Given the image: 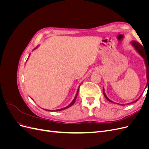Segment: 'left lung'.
Returning a JSON list of instances; mask_svg holds the SVG:
<instances>
[{"label":"left lung","mask_w":149,"mask_h":149,"mask_svg":"<svg viewBox=\"0 0 149 149\" xmlns=\"http://www.w3.org/2000/svg\"><path fill=\"white\" fill-rule=\"evenodd\" d=\"M130 44L132 45V47L136 50V52L139 54L140 55L142 56V58L144 60V62H145L146 66V70H146V72H147V74H147V83H148V81H149V60L148 59V56L147 55V54H146V53L145 52V49H144L143 47L139 43H138L136 41H134V40H132V41H131V42H130ZM103 94H104V97L107 99V101H110L111 102H114L113 101H112L111 100H110L107 97V96L106 95V94H105V92H104V88H103ZM141 96H142V94H141V96H140V97L137 99V100H136V101H134L133 102L128 103L127 104H132L133 102H136L139 100V99L141 97ZM120 104V105H122V106H124V104Z\"/></svg>","instance_id":"1"}]
</instances>
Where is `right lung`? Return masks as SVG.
Here are the masks:
<instances>
[{
  "instance_id": "obj_1",
  "label": "right lung",
  "mask_w": 149,
  "mask_h": 149,
  "mask_svg": "<svg viewBox=\"0 0 149 149\" xmlns=\"http://www.w3.org/2000/svg\"><path fill=\"white\" fill-rule=\"evenodd\" d=\"M38 47V46H37V47L36 48H35V49H37V48ZM33 49V50H34ZM30 54L29 55V56H30ZM28 60V59H27ZM27 61V60H26ZM81 85V84H80ZM80 85L79 86V87H78V91H77V92H76V96H75V97H74V100L72 101V102L70 104L68 105V106H67L66 107H63V108H61V109H56V110H53V111H62V110H64V109H68V107H71L72 105H73L74 104V103L75 102V101H76V97H77V96H78V91H79V86H80ZM31 100H33V99H31ZM44 110H46V109H43ZM47 111H50L51 110H47Z\"/></svg>"
}]
</instances>
